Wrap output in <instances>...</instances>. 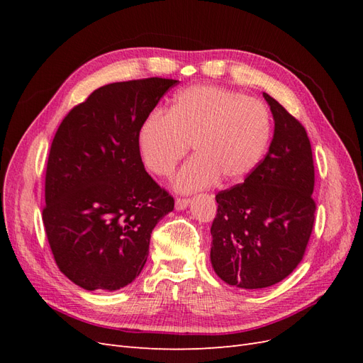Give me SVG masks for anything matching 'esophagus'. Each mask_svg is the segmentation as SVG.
I'll return each mask as SVG.
<instances>
[{
	"label": "esophagus",
	"mask_w": 363,
	"mask_h": 363,
	"mask_svg": "<svg viewBox=\"0 0 363 363\" xmlns=\"http://www.w3.org/2000/svg\"><path fill=\"white\" fill-rule=\"evenodd\" d=\"M188 206H189L188 199H177V200H175V208H177V211H184V208Z\"/></svg>",
	"instance_id": "obj_1"
}]
</instances>
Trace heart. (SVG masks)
Here are the masks:
<instances>
[{"instance_id": "heart-1", "label": "heart", "mask_w": 363, "mask_h": 363, "mask_svg": "<svg viewBox=\"0 0 363 363\" xmlns=\"http://www.w3.org/2000/svg\"><path fill=\"white\" fill-rule=\"evenodd\" d=\"M271 139L267 106L225 87L195 84L175 94L164 115L138 130V151L148 171L168 177L192 145L195 156L175 175L179 192L240 183L256 169Z\"/></svg>"}]
</instances>
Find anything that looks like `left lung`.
<instances>
[{"label":"left lung","mask_w":363,"mask_h":363,"mask_svg":"<svg viewBox=\"0 0 363 363\" xmlns=\"http://www.w3.org/2000/svg\"><path fill=\"white\" fill-rule=\"evenodd\" d=\"M274 119L268 152L242 184L221 191L211 228L216 276L240 289L268 288L301 262L315 221V169L304 127L263 92Z\"/></svg>","instance_id":"1"}]
</instances>
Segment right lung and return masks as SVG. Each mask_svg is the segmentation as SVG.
<instances>
[{
	"mask_svg": "<svg viewBox=\"0 0 363 363\" xmlns=\"http://www.w3.org/2000/svg\"><path fill=\"white\" fill-rule=\"evenodd\" d=\"M177 80L101 86L52 139L42 221L59 269L86 291H118L144 268L152 228L174 200L152 180L138 130Z\"/></svg>",
	"mask_w": 363,
	"mask_h": 363,
	"instance_id": "obj_1",
	"label": "right lung"
}]
</instances>
